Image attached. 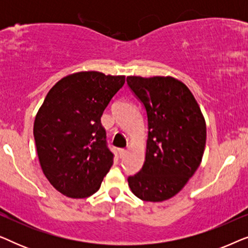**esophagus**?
I'll return each mask as SVG.
<instances>
[{
  "label": "esophagus",
  "mask_w": 248,
  "mask_h": 248,
  "mask_svg": "<svg viewBox=\"0 0 248 248\" xmlns=\"http://www.w3.org/2000/svg\"><path fill=\"white\" fill-rule=\"evenodd\" d=\"M125 154H126V150H125V149H120V150H118V155H120V158L124 157Z\"/></svg>",
  "instance_id": "34e87169"
}]
</instances>
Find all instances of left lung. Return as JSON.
Masks as SVG:
<instances>
[{
    "label": "left lung",
    "mask_w": 248,
    "mask_h": 248,
    "mask_svg": "<svg viewBox=\"0 0 248 248\" xmlns=\"http://www.w3.org/2000/svg\"><path fill=\"white\" fill-rule=\"evenodd\" d=\"M126 81L147 110L149 130L144 164L127 178L128 186L143 201H166L201 164L205 120L191 90L175 78L130 76Z\"/></svg>",
    "instance_id": "1"
}]
</instances>
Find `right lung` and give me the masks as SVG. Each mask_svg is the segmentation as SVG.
<instances>
[{"mask_svg": "<svg viewBox=\"0 0 248 248\" xmlns=\"http://www.w3.org/2000/svg\"><path fill=\"white\" fill-rule=\"evenodd\" d=\"M124 83L125 76L81 71L62 78L47 93L33 137L44 175L63 195L94 194L113 166L100 118Z\"/></svg>", "mask_w": 248, "mask_h": 248, "instance_id": "1", "label": "right lung"}]
</instances>
